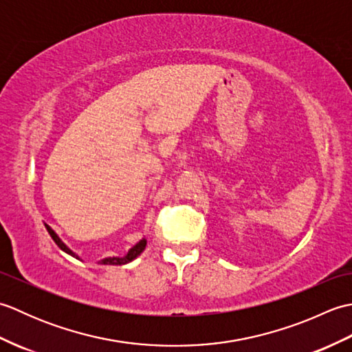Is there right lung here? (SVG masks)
I'll return each instance as SVG.
<instances>
[{"instance_id": "add662e5", "label": "right lung", "mask_w": 352, "mask_h": 352, "mask_svg": "<svg viewBox=\"0 0 352 352\" xmlns=\"http://www.w3.org/2000/svg\"><path fill=\"white\" fill-rule=\"evenodd\" d=\"M45 228H47L50 236L52 237V241L56 242V245L58 246V248H60L62 251H65L66 254H69V256L78 258L77 254L74 252V251H71V250L68 248V246H66V245L60 241V237H58V236L56 234L54 230H52L50 226H47V223H45ZM145 246H146V239L144 237V239H142V241H139L136 245H134L133 248L125 254V256H122V257H107V258H102L101 261H98V263H100V265H125V263H130L131 260H134L138 256H140V252L145 250Z\"/></svg>"}]
</instances>
